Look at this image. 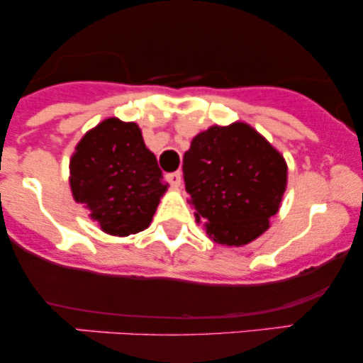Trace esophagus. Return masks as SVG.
<instances>
[{
    "mask_svg": "<svg viewBox=\"0 0 363 363\" xmlns=\"http://www.w3.org/2000/svg\"><path fill=\"white\" fill-rule=\"evenodd\" d=\"M165 179H167V182L172 187L181 186V172H170L165 176Z\"/></svg>",
    "mask_w": 363,
    "mask_h": 363,
    "instance_id": "esophagus-1",
    "label": "esophagus"
}]
</instances>
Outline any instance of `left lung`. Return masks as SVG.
<instances>
[{
    "label": "left lung",
    "instance_id": "8db88e82",
    "mask_svg": "<svg viewBox=\"0 0 363 363\" xmlns=\"http://www.w3.org/2000/svg\"><path fill=\"white\" fill-rule=\"evenodd\" d=\"M182 164L187 203L216 244L244 245L269 227L285 193L286 164L251 126L199 133Z\"/></svg>",
    "mask_w": 363,
    "mask_h": 363
}]
</instances>
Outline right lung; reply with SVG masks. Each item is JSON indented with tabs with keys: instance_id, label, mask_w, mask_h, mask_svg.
Returning <instances> with one entry per match:
<instances>
[{
	"instance_id": "obj_1",
	"label": "right lung",
	"mask_w": 363,
	"mask_h": 363,
	"mask_svg": "<svg viewBox=\"0 0 363 363\" xmlns=\"http://www.w3.org/2000/svg\"><path fill=\"white\" fill-rule=\"evenodd\" d=\"M73 198L112 235H131L152 222L167 189L157 158L135 123L111 118L86 133L69 162Z\"/></svg>"
}]
</instances>
